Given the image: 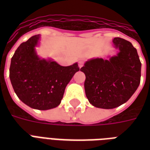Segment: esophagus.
Here are the masks:
<instances>
[{
  "instance_id": "esophagus-1",
  "label": "esophagus",
  "mask_w": 150,
  "mask_h": 150,
  "mask_svg": "<svg viewBox=\"0 0 150 150\" xmlns=\"http://www.w3.org/2000/svg\"><path fill=\"white\" fill-rule=\"evenodd\" d=\"M83 64H84V61H82V60H80V61H79V67L80 68H82V66H83Z\"/></svg>"
}]
</instances>
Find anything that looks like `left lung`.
I'll list each match as a JSON object with an SVG mask.
<instances>
[{"label":"left lung","mask_w":150,"mask_h":150,"mask_svg":"<svg viewBox=\"0 0 150 150\" xmlns=\"http://www.w3.org/2000/svg\"><path fill=\"white\" fill-rule=\"evenodd\" d=\"M117 55L108 60L87 61L80 71L86 75L85 92L93 106L113 109L126 103L140 83L141 66L137 50L128 40H113Z\"/></svg>","instance_id":"obj_1"}]
</instances>
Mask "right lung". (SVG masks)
<instances>
[{"instance_id":"add662e5","label":"right lung","mask_w":150,"mask_h":150,"mask_svg":"<svg viewBox=\"0 0 150 150\" xmlns=\"http://www.w3.org/2000/svg\"><path fill=\"white\" fill-rule=\"evenodd\" d=\"M40 37L32 36L15 50L9 77L14 91L25 104L45 110L61 103L67 85L79 68L78 63L64 67L50 59L40 58L35 49Z\"/></svg>"}]
</instances>
